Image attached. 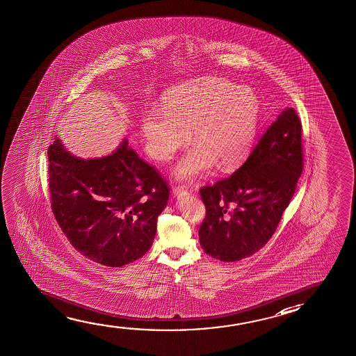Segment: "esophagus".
Returning <instances> with one entry per match:
<instances>
[{
    "mask_svg": "<svg viewBox=\"0 0 356 356\" xmlns=\"http://www.w3.org/2000/svg\"><path fill=\"white\" fill-rule=\"evenodd\" d=\"M172 192H174V196L182 197L188 193V190L186 188L185 186H176V187H174Z\"/></svg>",
    "mask_w": 356,
    "mask_h": 356,
    "instance_id": "1",
    "label": "esophagus"
}]
</instances>
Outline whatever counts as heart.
I'll return each instance as SVG.
<instances>
[{
	"label": "heart",
	"instance_id": "1",
	"mask_svg": "<svg viewBox=\"0 0 356 356\" xmlns=\"http://www.w3.org/2000/svg\"><path fill=\"white\" fill-rule=\"evenodd\" d=\"M259 122V102L248 87L209 77L172 88L159 108H147L140 132L150 158L165 163L188 140L195 145L176 165L177 179L192 180L211 171L232 170L252 149Z\"/></svg>",
	"mask_w": 356,
	"mask_h": 356
}]
</instances>
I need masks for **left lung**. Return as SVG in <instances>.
<instances>
[{
	"instance_id": "left-lung-1",
	"label": "left lung",
	"mask_w": 356,
	"mask_h": 356,
	"mask_svg": "<svg viewBox=\"0 0 356 356\" xmlns=\"http://www.w3.org/2000/svg\"><path fill=\"white\" fill-rule=\"evenodd\" d=\"M301 142L298 113L284 108L234 174L202 187L206 218L198 235L207 254L235 262L268 243L302 172Z\"/></svg>"
}]
</instances>
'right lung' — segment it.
Segmentation results:
<instances>
[{"label": "right lung", "mask_w": 356, "mask_h": 356, "mask_svg": "<svg viewBox=\"0 0 356 356\" xmlns=\"http://www.w3.org/2000/svg\"><path fill=\"white\" fill-rule=\"evenodd\" d=\"M47 158L52 213L78 252L122 267L149 251L170 188L127 139L110 155L82 159L56 138Z\"/></svg>", "instance_id": "obj_1"}]
</instances>
